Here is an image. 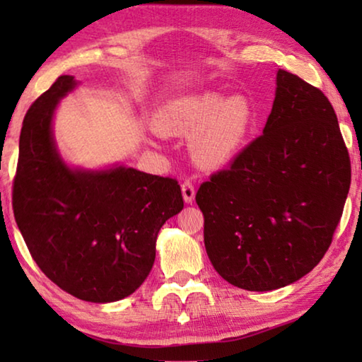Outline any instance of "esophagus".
<instances>
[{"label": "esophagus", "instance_id": "obj_1", "mask_svg": "<svg viewBox=\"0 0 362 362\" xmlns=\"http://www.w3.org/2000/svg\"><path fill=\"white\" fill-rule=\"evenodd\" d=\"M182 194H183V199H185V203H188V204L193 203L196 188H194L192 180H185L182 183Z\"/></svg>", "mask_w": 362, "mask_h": 362}]
</instances>
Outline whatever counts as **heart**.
<instances>
[{
    "label": "heart",
    "mask_w": 362,
    "mask_h": 362,
    "mask_svg": "<svg viewBox=\"0 0 362 362\" xmlns=\"http://www.w3.org/2000/svg\"><path fill=\"white\" fill-rule=\"evenodd\" d=\"M252 124V107L241 95L201 93L177 97L156 115L158 129L173 136H189V148L201 164L217 168L240 151Z\"/></svg>",
    "instance_id": "obj_1"
}]
</instances>
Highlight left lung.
<instances>
[{
    "mask_svg": "<svg viewBox=\"0 0 362 362\" xmlns=\"http://www.w3.org/2000/svg\"><path fill=\"white\" fill-rule=\"evenodd\" d=\"M262 136L201 183L204 246L216 272L246 291H274L310 273L332 243L351 164L326 95L279 70Z\"/></svg>",
    "mask_w": 362,
    "mask_h": 362,
    "instance_id": "1",
    "label": "left lung"
}]
</instances>
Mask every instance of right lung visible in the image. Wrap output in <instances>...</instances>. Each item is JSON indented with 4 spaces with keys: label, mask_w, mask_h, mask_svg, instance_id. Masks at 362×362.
<instances>
[{
    "label": "right lung",
    "mask_w": 362,
    "mask_h": 362,
    "mask_svg": "<svg viewBox=\"0 0 362 362\" xmlns=\"http://www.w3.org/2000/svg\"><path fill=\"white\" fill-rule=\"evenodd\" d=\"M75 86L73 76H59L28 108L12 209L33 260L54 284L86 302H116L148 276L159 230L183 209L182 189L175 179L132 168L66 166L52 116Z\"/></svg>",
    "instance_id": "right-lung-1"
}]
</instances>
